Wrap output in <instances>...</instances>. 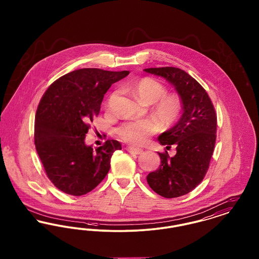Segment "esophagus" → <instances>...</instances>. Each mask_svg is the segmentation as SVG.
Returning <instances> with one entry per match:
<instances>
[{"label": "esophagus", "mask_w": 259, "mask_h": 259, "mask_svg": "<svg viewBox=\"0 0 259 259\" xmlns=\"http://www.w3.org/2000/svg\"><path fill=\"white\" fill-rule=\"evenodd\" d=\"M128 151L133 153V154H143L144 153V149L139 148H133V147H128L127 148Z\"/></svg>", "instance_id": "esophagus-1"}]
</instances>
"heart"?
Returning <instances> with one entry per match:
<instances>
[{"label": "heart", "instance_id": "1", "mask_svg": "<svg viewBox=\"0 0 259 259\" xmlns=\"http://www.w3.org/2000/svg\"><path fill=\"white\" fill-rule=\"evenodd\" d=\"M130 91L145 104H151L152 113L164 126H171L179 119L183 104L176 94H167V88L160 81L143 77L129 85ZM159 131V124L151 117L126 120L115 128L116 136L133 146L145 144Z\"/></svg>", "mask_w": 259, "mask_h": 259}]
</instances>
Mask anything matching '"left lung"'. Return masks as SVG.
Here are the masks:
<instances>
[{"mask_svg": "<svg viewBox=\"0 0 259 259\" xmlns=\"http://www.w3.org/2000/svg\"><path fill=\"white\" fill-rule=\"evenodd\" d=\"M144 71L166 78L183 103L179 122L158 137L162 146L176 147L177 153L170 157L167 150L159 152V168L147 177L150 188L162 197H181L192 191L209 170L217 139V113L207 91L184 70L163 67Z\"/></svg>", "mask_w": 259, "mask_h": 259, "instance_id": "1", "label": "left lung"}]
</instances>
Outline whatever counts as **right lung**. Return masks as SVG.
<instances>
[{
	"instance_id": "add662e5",
	"label": "right lung",
	"mask_w": 259,
	"mask_h": 259,
	"mask_svg": "<svg viewBox=\"0 0 259 259\" xmlns=\"http://www.w3.org/2000/svg\"><path fill=\"white\" fill-rule=\"evenodd\" d=\"M129 71L78 69L64 74L47 89L35 121V145L50 182L63 192L81 196L105 179L119 142L107 140L93 148L84 144L104 95Z\"/></svg>"
}]
</instances>
